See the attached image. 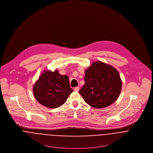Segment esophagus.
<instances>
[{
  "mask_svg": "<svg viewBox=\"0 0 153 153\" xmlns=\"http://www.w3.org/2000/svg\"><path fill=\"white\" fill-rule=\"evenodd\" d=\"M74 91H76V92H78L79 91V87H76L74 88Z\"/></svg>",
  "mask_w": 153,
  "mask_h": 153,
  "instance_id": "esophagus-1",
  "label": "esophagus"
}]
</instances>
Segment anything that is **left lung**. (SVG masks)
<instances>
[{"instance_id": "8db88e82", "label": "left lung", "mask_w": 153, "mask_h": 153, "mask_svg": "<svg viewBox=\"0 0 153 153\" xmlns=\"http://www.w3.org/2000/svg\"><path fill=\"white\" fill-rule=\"evenodd\" d=\"M84 80L79 94L92 108H106L119 97L122 81L118 72L111 65L94 62L85 70Z\"/></svg>"}]
</instances>
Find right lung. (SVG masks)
<instances>
[{"mask_svg":"<svg viewBox=\"0 0 153 153\" xmlns=\"http://www.w3.org/2000/svg\"><path fill=\"white\" fill-rule=\"evenodd\" d=\"M33 92L37 102L46 108L62 106L73 92L69 77L57 70L45 71L33 85Z\"/></svg>","mask_w":153,"mask_h":153,"instance_id":"obj_1","label":"right lung"}]
</instances>
